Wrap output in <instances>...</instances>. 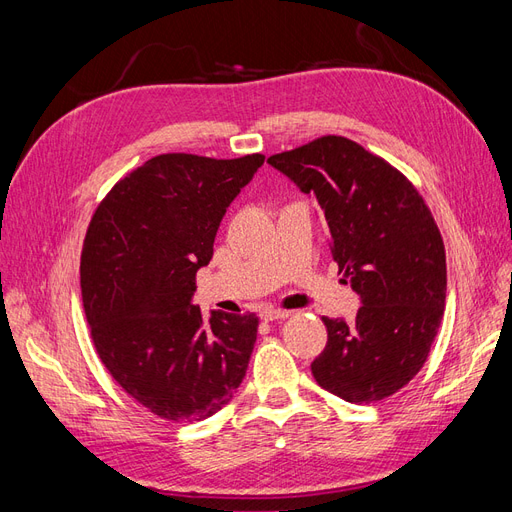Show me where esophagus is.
<instances>
[{"instance_id":"1","label":"esophagus","mask_w":512,"mask_h":512,"mask_svg":"<svg viewBox=\"0 0 512 512\" xmlns=\"http://www.w3.org/2000/svg\"><path fill=\"white\" fill-rule=\"evenodd\" d=\"M292 312H288V309H273V307H267V309H262L260 312V318L262 320H267V322H273V320H284V318H288Z\"/></svg>"}]
</instances>
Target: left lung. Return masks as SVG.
Returning <instances> with one entry per match:
<instances>
[{
	"label": "left lung",
	"mask_w": 512,
	"mask_h": 512,
	"mask_svg": "<svg viewBox=\"0 0 512 512\" xmlns=\"http://www.w3.org/2000/svg\"><path fill=\"white\" fill-rule=\"evenodd\" d=\"M267 162L316 196L339 273L363 301L354 322L322 318L316 382L350 404L391 397L423 369L444 316L436 220L401 170L346 136H320Z\"/></svg>",
	"instance_id": "obj_1"
}]
</instances>
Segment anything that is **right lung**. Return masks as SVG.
I'll return each instance as SVG.
<instances>
[{"instance_id": "add662e5", "label": "right lung", "mask_w": 512, "mask_h": 512, "mask_svg": "<svg viewBox=\"0 0 512 512\" xmlns=\"http://www.w3.org/2000/svg\"><path fill=\"white\" fill-rule=\"evenodd\" d=\"M262 162L162 153L119 179L89 222L81 290L91 342L121 389L166 421H203L245 378L258 316L205 320L192 294L226 207Z\"/></svg>"}]
</instances>
